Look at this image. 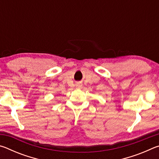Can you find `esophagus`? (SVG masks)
<instances>
[{
    "label": "esophagus",
    "instance_id": "obj_1",
    "mask_svg": "<svg viewBox=\"0 0 159 159\" xmlns=\"http://www.w3.org/2000/svg\"><path fill=\"white\" fill-rule=\"evenodd\" d=\"M77 86H78V87H80V86H81V85H80V83H78V84H77Z\"/></svg>",
    "mask_w": 159,
    "mask_h": 159
}]
</instances>
